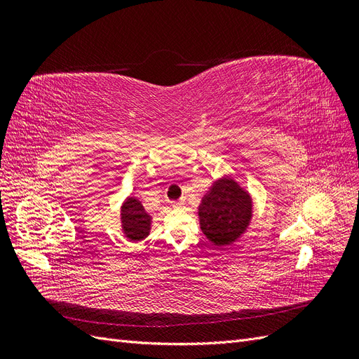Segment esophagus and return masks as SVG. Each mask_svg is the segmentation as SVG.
<instances>
[{"label": "esophagus", "mask_w": 359, "mask_h": 359, "mask_svg": "<svg viewBox=\"0 0 359 359\" xmlns=\"http://www.w3.org/2000/svg\"><path fill=\"white\" fill-rule=\"evenodd\" d=\"M184 205H186V202H184V201L172 202V206H173V208H177V210H180V208H184Z\"/></svg>", "instance_id": "obj_1"}]
</instances>
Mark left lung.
<instances>
[{"label": "left lung", "instance_id": "obj_1", "mask_svg": "<svg viewBox=\"0 0 359 359\" xmlns=\"http://www.w3.org/2000/svg\"><path fill=\"white\" fill-rule=\"evenodd\" d=\"M199 224L203 235L217 247L236 243L248 229L253 217V201L232 177L214 181L199 208Z\"/></svg>", "mask_w": 359, "mask_h": 359}]
</instances>
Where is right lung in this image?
Segmentation results:
<instances>
[{"label": "right lung", "instance_id": "add662e5", "mask_svg": "<svg viewBox=\"0 0 359 359\" xmlns=\"http://www.w3.org/2000/svg\"><path fill=\"white\" fill-rule=\"evenodd\" d=\"M151 220L153 217L145 211L137 198L130 196L121 205V227L127 240L142 241L149 235Z\"/></svg>", "mask_w": 359, "mask_h": 359}]
</instances>
